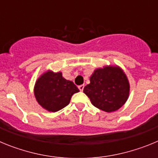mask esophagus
<instances>
[{"instance_id":"34e87169","label":"esophagus","mask_w":158,"mask_h":158,"mask_svg":"<svg viewBox=\"0 0 158 158\" xmlns=\"http://www.w3.org/2000/svg\"><path fill=\"white\" fill-rule=\"evenodd\" d=\"M84 88H85V85H81L78 86V89H79V90L81 92L84 90Z\"/></svg>"}]
</instances>
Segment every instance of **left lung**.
Segmentation results:
<instances>
[{
  "label": "left lung",
  "mask_w": 158,
  "mask_h": 158,
  "mask_svg": "<svg viewBox=\"0 0 158 158\" xmlns=\"http://www.w3.org/2000/svg\"><path fill=\"white\" fill-rule=\"evenodd\" d=\"M129 89L127 78L122 69L108 66L96 69L90 77V84L83 91L95 107L111 112L125 104Z\"/></svg>",
  "instance_id": "1"
}]
</instances>
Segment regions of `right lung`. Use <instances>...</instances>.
<instances>
[{
	"label": "right lung",
	"instance_id": "add662e5",
	"mask_svg": "<svg viewBox=\"0 0 158 158\" xmlns=\"http://www.w3.org/2000/svg\"><path fill=\"white\" fill-rule=\"evenodd\" d=\"M78 92L79 89L73 82L62 77V73H45L38 79L35 86L38 103L52 112L68 105L73 95Z\"/></svg>",
	"mask_w": 158,
	"mask_h": 158
}]
</instances>
